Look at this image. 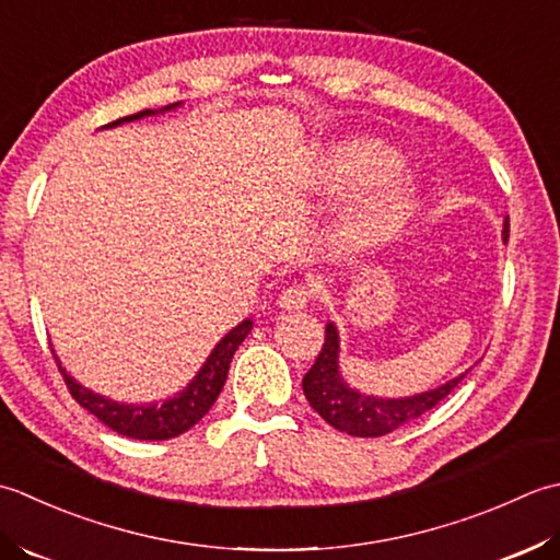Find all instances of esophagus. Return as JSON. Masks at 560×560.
Segmentation results:
<instances>
[{
	"label": "esophagus",
	"mask_w": 560,
	"mask_h": 560,
	"mask_svg": "<svg viewBox=\"0 0 560 560\" xmlns=\"http://www.w3.org/2000/svg\"><path fill=\"white\" fill-rule=\"evenodd\" d=\"M312 300V290L306 284H292L278 296V306L284 312H300Z\"/></svg>",
	"instance_id": "esophagus-1"
}]
</instances>
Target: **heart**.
Returning <instances> with one entry per match:
<instances>
[{"label":"heart","mask_w":560,"mask_h":560,"mask_svg":"<svg viewBox=\"0 0 560 560\" xmlns=\"http://www.w3.org/2000/svg\"><path fill=\"white\" fill-rule=\"evenodd\" d=\"M401 159L376 142H348L328 150L314 166V184L322 190L355 192L372 188L340 214L336 234L352 248H364L396 234L416 210L418 180L396 174Z\"/></svg>","instance_id":"obj_1"}]
</instances>
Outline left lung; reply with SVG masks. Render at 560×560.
Wrapping results in <instances>:
<instances>
[{"mask_svg":"<svg viewBox=\"0 0 560 560\" xmlns=\"http://www.w3.org/2000/svg\"><path fill=\"white\" fill-rule=\"evenodd\" d=\"M510 224L503 222V238L508 242ZM471 370V368H469ZM466 370V372H469ZM466 372L452 376L435 389L423 394L401 396V398H382L372 394H362L355 386L346 382L340 372V334L334 322L326 324V343L318 352L312 370L304 374L302 389L306 401L322 416L328 425L340 432H348L352 438H382L389 435L396 428H401L410 420L428 413L459 384Z\"/></svg>","mask_w":560,"mask_h":560,"instance_id":"left-lung-1","label":"left lung"}]
</instances>
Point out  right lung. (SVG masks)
Here are the masks:
<instances>
[{
    "mask_svg": "<svg viewBox=\"0 0 560 560\" xmlns=\"http://www.w3.org/2000/svg\"><path fill=\"white\" fill-rule=\"evenodd\" d=\"M178 104H171L164 108H147L135 113V116H125L116 122L104 125V130L108 128H118L122 122H132V120H142L150 116H162L166 110H176ZM254 328V322L250 318H244L242 324H236L230 334L222 336L220 343L212 348L208 360L202 362V368L196 372V376L184 386V389L176 392L174 396L164 398L162 404L152 401V404H120L116 398H108L104 394L91 392L89 386L79 384L74 376L62 368L60 358L55 355L57 368H60L65 384L70 394L74 396V401L86 408L91 416H96L101 423L108 425L110 430H116L122 438H132V440H171L184 435L186 430H190L198 420L208 413L212 404L220 396L222 386L226 382V372H230V362L234 358L236 348L244 343V338L250 334Z\"/></svg>",
    "mask_w": 560,
    "mask_h": 560,
    "instance_id": "1",
    "label": "right lung"
}]
</instances>
